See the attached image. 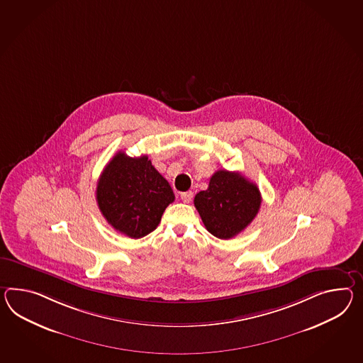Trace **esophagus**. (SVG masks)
<instances>
[{"label": "esophagus", "mask_w": 363, "mask_h": 363, "mask_svg": "<svg viewBox=\"0 0 363 363\" xmlns=\"http://www.w3.org/2000/svg\"><path fill=\"white\" fill-rule=\"evenodd\" d=\"M181 199H182V202H185V203H190L191 199H193V191L182 193V194H181Z\"/></svg>", "instance_id": "34e87169"}]
</instances>
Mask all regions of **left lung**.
<instances>
[{
    "label": "left lung",
    "instance_id": "8db88e82",
    "mask_svg": "<svg viewBox=\"0 0 363 363\" xmlns=\"http://www.w3.org/2000/svg\"><path fill=\"white\" fill-rule=\"evenodd\" d=\"M261 202L256 184L228 170L215 172L208 189L194 198L195 208L204 227L221 240L232 239L245 230L256 218Z\"/></svg>",
    "mask_w": 363,
    "mask_h": 363
}]
</instances>
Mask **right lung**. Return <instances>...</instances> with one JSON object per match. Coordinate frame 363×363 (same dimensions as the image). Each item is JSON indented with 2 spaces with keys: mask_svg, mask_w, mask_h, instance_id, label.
Instances as JSON below:
<instances>
[{
  "mask_svg": "<svg viewBox=\"0 0 363 363\" xmlns=\"http://www.w3.org/2000/svg\"><path fill=\"white\" fill-rule=\"evenodd\" d=\"M174 201L168 181L147 156L130 157L118 152L108 161L97 184V203L107 223L131 239L156 230Z\"/></svg>",
  "mask_w": 363,
  "mask_h": 363,
  "instance_id": "obj_1",
  "label": "right lung"
}]
</instances>
